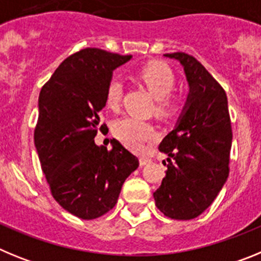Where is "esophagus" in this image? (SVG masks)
<instances>
[{
    "instance_id": "1",
    "label": "esophagus",
    "mask_w": 261,
    "mask_h": 261,
    "mask_svg": "<svg viewBox=\"0 0 261 261\" xmlns=\"http://www.w3.org/2000/svg\"><path fill=\"white\" fill-rule=\"evenodd\" d=\"M147 163H150V159L149 158H140V166H145Z\"/></svg>"
}]
</instances>
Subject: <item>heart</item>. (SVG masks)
<instances>
[{
	"label": "heart",
	"instance_id": "1",
	"mask_svg": "<svg viewBox=\"0 0 261 261\" xmlns=\"http://www.w3.org/2000/svg\"><path fill=\"white\" fill-rule=\"evenodd\" d=\"M138 78L147 90L155 96L156 110L162 114H171L179 106V96L172 93L175 87L174 71L162 61H150L138 70ZM123 96V85L117 78H112L106 89V106L108 108L119 107ZM112 132L119 141L135 151H144L147 142L156 137L153 124L135 116H125L116 120Z\"/></svg>",
	"mask_w": 261,
	"mask_h": 261
}]
</instances>
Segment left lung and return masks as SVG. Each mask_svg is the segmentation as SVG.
<instances>
[{
  "mask_svg": "<svg viewBox=\"0 0 261 261\" xmlns=\"http://www.w3.org/2000/svg\"><path fill=\"white\" fill-rule=\"evenodd\" d=\"M184 68L190 94L175 129L159 144L167 171L153 193L172 220H192L214 201L229 176L232 130L225 90L201 62L184 52L166 53Z\"/></svg>",
  "mask_w": 261,
  "mask_h": 261,
  "instance_id": "8db88e82",
  "label": "left lung"
}]
</instances>
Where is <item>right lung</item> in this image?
<instances>
[{"mask_svg":"<svg viewBox=\"0 0 261 261\" xmlns=\"http://www.w3.org/2000/svg\"><path fill=\"white\" fill-rule=\"evenodd\" d=\"M130 57L99 48L78 50L60 64L39 95L34 140L41 170L55 200L82 220L114 208L124 181L138 167L137 156L117 140L111 150L94 141L107 126L98 114L112 71Z\"/></svg>","mask_w":261,"mask_h":261,"instance_id":"add662e5","label":"right lung"}]
</instances>
